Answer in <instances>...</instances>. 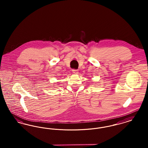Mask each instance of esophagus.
Here are the masks:
<instances>
[{"mask_svg": "<svg viewBox=\"0 0 148 148\" xmlns=\"http://www.w3.org/2000/svg\"><path fill=\"white\" fill-rule=\"evenodd\" d=\"M72 71H73V73L75 74H78V73H79V71L77 69H73Z\"/></svg>", "mask_w": 148, "mask_h": 148, "instance_id": "1", "label": "esophagus"}]
</instances>
